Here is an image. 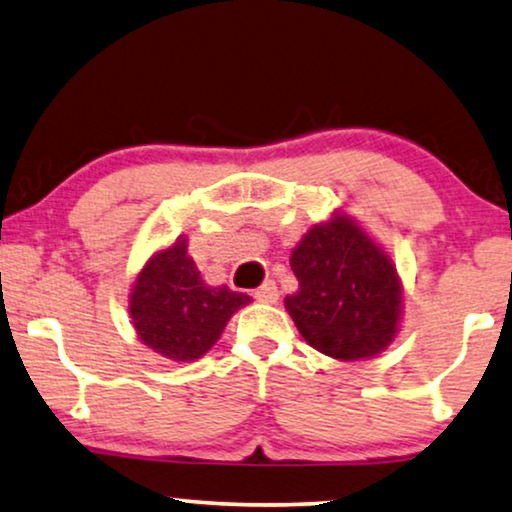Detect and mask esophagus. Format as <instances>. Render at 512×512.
I'll return each mask as SVG.
<instances>
[{
    "label": "esophagus",
    "instance_id": "obj_1",
    "mask_svg": "<svg viewBox=\"0 0 512 512\" xmlns=\"http://www.w3.org/2000/svg\"><path fill=\"white\" fill-rule=\"evenodd\" d=\"M255 299L259 303H276L278 301V287L273 280H266L262 287L255 289Z\"/></svg>",
    "mask_w": 512,
    "mask_h": 512
}]
</instances>
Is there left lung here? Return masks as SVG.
I'll return each instance as SVG.
<instances>
[{"label": "left lung", "mask_w": 512, "mask_h": 512, "mask_svg": "<svg viewBox=\"0 0 512 512\" xmlns=\"http://www.w3.org/2000/svg\"><path fill=\"white\" fill-rule=\"evenodd\" d=\"M299 289L285 308L312 349L335 361H365L398 338L404 289L388 250L335 209L301 236L289 257Z\"/></svg>", "instance_id": "8db88e82"}]
</instances>
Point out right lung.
I'll use <instances>...</instances> for the list:
<instances>
[{"label":"right lung","instance_id":"obj_1","mask_svg":"<svg viewBox=\"0 0 512 512\" xmlns=\"http://www.w3.org/2000/svg\"><path fill=\"white\" fill-rule=\"evenodd\" d=\"M250 301L227 285H207L188 255V239L179 236L137 271L128 315L144 347L174 363H193L216 345L234 312Z\"/></svg>","mask_w":512,"mask_h":512}]
</instances>
